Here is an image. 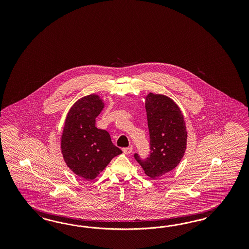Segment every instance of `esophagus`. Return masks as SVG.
Returning <instances> with one entry per match:
<instances>
[{"label":"esophagus","instance_id":"34e87169","mask_svg":"<svg viewBox=\"0 0 249 249\" xmlns=\"http://www.w3.org/2000/svg\"><path fill=\"white\" fill-rule=\"evenodd\" d=\"M122 151L123 152L125 153V154H130L132 151H133V148L132 147H128V148H123L122 149Z\"/></svg>","mask_w":249,"mask_h":249}]
</instances>
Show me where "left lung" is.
Returning <instances> with one entry per match:
<instances>
[{
	"mask_svg": "<svg viewBox=\"0 0 249 249\" xmlns=\"http://www.w3.org/2000/svg\"><path fill=\"white\" fill-rule=\"evenodd\" d=\"M150 155L146 159L134 154L144 173L152 179L170 173L181 161L186 150L187 131L181 109L172 98L150 93L146 97Z\"/></svg>",
	"mask_w": 249,
	"mask_h": 249,
	"instance_id": "1",
	"label": "left lung"
}]
</instances>
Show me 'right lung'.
<instances>
[{"mask_svg":"<svg viewBox=\"0 0 249 249\" xmlns=\"http://www.w3.org/2000/svg\"><path fill=\"white\" fill-rule=\"evenodd\" d=\"M104 107L102 99L92 94L78 99L69 109L61 137V151L70 170L86 180H93L117 155L107 131L96 127V118Z\"/></svg>","mask_w":249,"mask_h":249,"instance_id":"add662e5","label":"right lung"}]
</instances>
